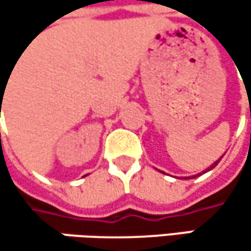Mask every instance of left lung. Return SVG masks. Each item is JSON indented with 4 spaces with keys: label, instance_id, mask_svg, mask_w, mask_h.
I'll return each mask as SVG.
<instances>
[{
    "label": "left lung",
    "instance_id": "obj_1",
    "mask_svg": "<svg viewBox=\"0 0 251 251\" xmlns=\"http://www.w3.org/2000/svg\"><path fill=\"white\" fill-rule=\"evenodd\" d=\"M221 158H223V157H221ZM221 158H220V160H221ZM220 160H217V161H215V163H214V164H212V166H211V167H208V169H206V170H205V172H203V173H206V172H209V170H212V169H214V167H217V164H218V163H220ZM193 177H196V176H193Z\"/></svg>",
    "mask_w": 251,
    "mask_h": 251
}]
</instances>
